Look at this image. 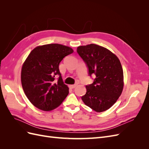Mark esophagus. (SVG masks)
<instances>
[{"instance_id":"obj_1","label":"esophagus","mask_w":149,"mask_h":149,"mask_svg":"<svg viewBox=\"0 0 149 149\" xmlns=\"http://www.w3.org/2000/svg\"><path fill=\"white\" fill-rule=\"evenodd\" d=\"M76 86H77V84H73V85H70V88H71V89H74Z\"/></svg>"}]
</instances>
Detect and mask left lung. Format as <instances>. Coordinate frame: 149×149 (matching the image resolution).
I'll use <instances>...</instances> for the list:
<instances>
[{
    "label": "left lung",
    "mask_w": 149,
    "mask_h": 149,
    "mask_svg": "<svg viewBox=\"0 0 149 149\" xmlns=\"http://www.w3.org/2000/svg\"><path fill=\"white\" fill-rule=\"evenodd\" d=\"M77 53L86 65L89 75H95L93 83L86 86L83 101L96 112L107 110L123 89V70L119 58L109 49L95 44L79 46Z\"/></svg>",
    "instance_id": "8db88e82"
}]
</instances>
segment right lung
<instances>
[{"instance_id":"add662e5","label":"right lung","mask_w":149,"mask_h":149,"mask_svg":"<svg viewBox=\"0 0 149 149\" xmlns=\"http://www.w3.org/2000/svg\"><path fill=\"white\" fill-rule=\"evenodd\" d=\"M73 52L68 47L48 44L35 48L25 61L21 72L22 88L30 102L39 109H55L68 94L69 88L63 81L59 65Z\"/></svg>"}]
</instances>
